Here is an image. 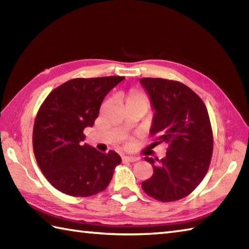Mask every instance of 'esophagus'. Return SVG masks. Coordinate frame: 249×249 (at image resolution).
<instances>
[{"label":"esophagus","mask_w":249,"mask_h":249,"mask_svg":"<svg viewBox=\"0 0 249 249\" xmlns=\"http://www.w3.org/2000/svg\"><path fill=\"white\" fill-rule=\"evenodd\" d=\"M123 160L124 161H129V162H135V161L138 160V158L135 157V156H124Z\"/></svg>","instance_id":"obj_1"}]
</instances>
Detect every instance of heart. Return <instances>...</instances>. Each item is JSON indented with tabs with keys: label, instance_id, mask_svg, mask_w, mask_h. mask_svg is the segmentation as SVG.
Segmentation results:
<instances>
[{
	"label": "heart",
	"instance_id": "obj_1",
	"mask_svg": "<svg viewBox=\"0 0 249 249\" xmlns=\"http://www.w3.org/2000/svg\"><path fill=\"white\" fill-rule=\"evenodd\" d=\"M127 102H141V103L147 104L146 98L143 96V95H141V94H139V93H133V94H130L129 96L127 97Z\"/></svg>",
	"mask_w": 249,
	"mask_h": 249
}]
</instances>
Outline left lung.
<instances>
[{
    "label": "left lung",
    "instance_id": "obj_1",
    "mask_svg": "<svg viewBox=\"0 0 249 249\" xmlns=\"http://www.w3.org/2000/svg\"><path fill=\"white\" fill-rule=\"evenodd\" d=\"M155 110L150 134L168 144L166 156L144 160L153 176L142 182L144 192L161 202L186 197L209 170L213 133L204 103L185 84L161 78H142Z\"/></svg>",
    "mask_w": 249,
    "mask_h": 249
}]
</instances>
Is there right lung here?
<instances>
[{
	"label": "right lung",
	"instance_id": "add662e5",
	"mask_svg": "<svg viewBox=\"0 0 249 249\" xmlns=\"http://www.w3.org/2000/svg\"><path fill=\"white\" fill-rule=\"evenodd\" d=\"M124 77L77 78L52 91L37 112L33 150L52 186L72 197H89L108 186L121 157L83 143L104 98Z\"/></svg>",
	"mask_w": 249,
	"mask_h": 249
}]
</instances>
